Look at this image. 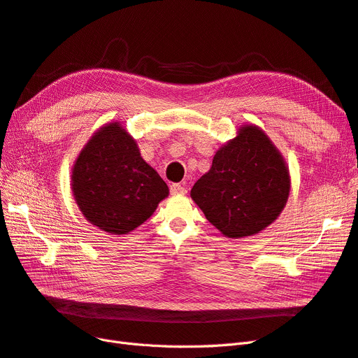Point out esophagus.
<instances>
[{"label":"esophagus","mask_w":358,"mask_h":358,"mask_svg":"<svg viewBox=\"0 0 358 358\" xmlns=\"http://www.w3.org/2000/svg\"><path fill=\"white\" fill-rule=\"evenodd\" d=\"M170 192L173 196H176V194H185L187 188L180 185V183H173V185H170Z\"/></svg>","instance_id":"1"}]
</instances>
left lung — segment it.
<instances>
[{"label": "left lung", "mask_w": 358, "mask_h": 358, "mask_svg": "<svg viewBox=\"0 0 358 358\" xmlns=\"http://www.w3.org/2000/svg\"><path fill=\"white\" fill-rule=\"evenodd\" d=\"M289 171L262 128L243 125L215 154L210 170L191 189L208 221L231 239L264 230L285 208Z\"/></svg>", "instance_id": "left-lung-1"}]
</instances>
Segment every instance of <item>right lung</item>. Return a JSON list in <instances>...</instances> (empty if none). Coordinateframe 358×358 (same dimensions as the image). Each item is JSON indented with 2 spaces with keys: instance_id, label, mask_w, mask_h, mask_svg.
Wrapping results in <instances>:
<instances>
[{
  "instance_id": "obj_1",
  "label": "right lung",
  "mask_w": 358,
  "mask_h": 358,
  "mask_svg": "<svg viewBox=\"0 0 358 358\" xmlns=\"http://www.w3.org/2000/svg\"><path fill=\"white\" fill-rule=\"evenodd\" d=\"M71 191L85 218L116 236L142 225L169 196L167 183L140 157L136 140L119 122L101 127L80 150Z\"/></svg>"
}]
</instances>
